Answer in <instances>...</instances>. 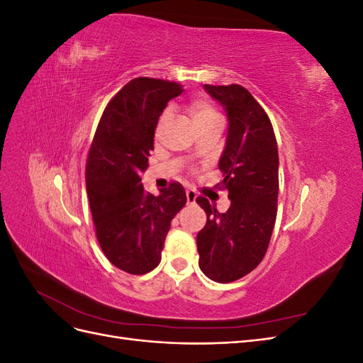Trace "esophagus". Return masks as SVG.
<instances>
[{
    "label": "esophagus",
    "mask_w": 363,
    "mask_h": 363,
    "mask_svg": "<svg viewBox=\"0 0 363 363\" xmlns=\"http://www.w3.org/2000/svg\"><path fill=\"white\" fill-rule=\"evenodd\" d=\"M186 199H188V204H195V200H196L195 191H192V189L186 191Z\"/></svg>",
    "instance_id": "1"
}]
</instances>
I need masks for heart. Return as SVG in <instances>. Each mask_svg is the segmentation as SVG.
I'll return each instance as SVG.
<instances>
[{"mask_svg":"<svg viewBox=\"0 0 363 363\" xmlns=\"http://www.w3.org/2000/svg\"><path fill=\"white\" fill-rule=\"evenodd\" d=\"M186 112H188V115L191 116L196 130L219 123V115L213 103L208 101L204 96H196L194 100H191L188 104H186ZM168 118H169V112L167 111L159 121V127L167 123Z\"/></svg>","mask_w":363,"mask_h":363,"instance_id":"1","label":"heart"}]
</instances>
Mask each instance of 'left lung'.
Here are the masks:
<instances>
[{
	"mask_svg": "<svg viewBox=\"0 0 363 363\" xmlns=\"http://www.w3.org/2000/svg\"><path fill=\"white\" fill-rule=\"evenodd\" d=\"M204 89L228 118L218 167L232 204L219 213L204 196L196 199L207 215L196 235L199 265L211 280L230 283L255 269L268 250L277 216L279 151L267 112L245 87L204 84Z\"/></svg>",
	"mask_w": 363,
	"mask_h": 363,
	"instance_id": "left-lung-1",
	"label": "left lung"
}]
</instances>
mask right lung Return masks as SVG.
<instances>
[{
    "label": "right lung",
    "mask_w": 363,
    "mask_h": 363,
    "mask_svg": "<svg viewBox=\"0 0 363 363\" xmlns=\"http://www.w3.org/2000/svg\"><path fill=\"white\" fill-rule=\"evenodd\" d=\"M182 92L175 82H128L104 108L87 155L86 191L96 239L112 265L135 276L159 265L172 218L186 204L177 182L157 196L140 183L159 116Z\"/></svg>",
    "instance_id": "obj_1"
}]
</instances>
